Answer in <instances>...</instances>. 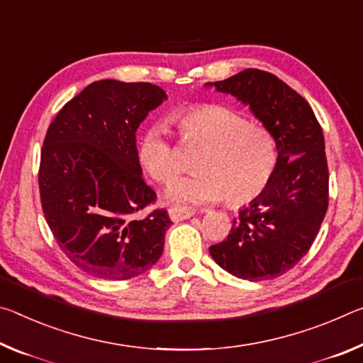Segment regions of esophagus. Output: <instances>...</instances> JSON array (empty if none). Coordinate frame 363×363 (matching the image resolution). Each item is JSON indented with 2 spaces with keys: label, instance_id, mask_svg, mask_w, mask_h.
Masks as SVG:
<instances>
[{
  "label": "esophagus",
  "instance_id": "34e87169",
  "mask_svg": "<svg viewBox=\"0 0 363 363\" xmlns=\"http://www.w3.org/2000/svg\"><path fill=\"white\" fill-rule=\"evenodd\" d=\"M196 213L194 209H191V207H185V206H170L169 209V216L174 222H180V220H186V218L193 217Z\"/></svg>",
  "mask_w": 363,
  "mask_h": 363
}]
</instances>
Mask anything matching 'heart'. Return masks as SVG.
<instances>
[{
	"label": "heart",
	"mask_w": 363,
	"mask_h": 363,
	"mask_svg": "<svg viewBox=\"0 0 363 363\" xmlns=\"http://www.w3.org/2000/svg\"><path fill=\"white\" fill-rule=\"evenodd\" d=\"M172 122L182 140L201 145L193 160L194 174L177 178L169 186L172 201L204 204L225 198L230 206H242L269 186L277 167V150L267 128L218 104L189 106L175 112ZM136 157L159 183L170 182L178 172L174 150L160 125L143 130Z\"/></svg>",
	"instance_id": "obj_1"
}]
</instances>
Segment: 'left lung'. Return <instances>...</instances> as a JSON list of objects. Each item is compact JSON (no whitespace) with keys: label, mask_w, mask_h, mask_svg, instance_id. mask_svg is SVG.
Masks as SVG:
<instances>
[{"label":"left lung","mask_w":363,"mask_h":363,"mask_svg":"<svg viewBox=\"0 0 363 363\" xmlns=\"http://www.w3.org/2000/svg\"><path fill=\"white\" fill-rule=\"evenodd\" d=\"M249 106L277 143L269 186L233 220L227 240L209 247L212 259L249 281L286 273L311 249L328 209V164L322 127L307 101L277 75L246 69L206 83Z\"/></svg>","instance_id":"8db88e82"}]
</instances>
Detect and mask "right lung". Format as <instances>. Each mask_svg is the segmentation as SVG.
Segmentation results:
<instances>
[{"label": "right lung", "mask_w": 363, "mask_h": 363, "mask_svg": "<svg viewBox=\"0 0 363 363\" xmlns=\"http://www.w3.org/2000/svg\"><path fill=\"white\" fill-rule=\"evenodd\" d=\"M167 94L157 85L93 82L57 112L48 128L38 172L41 207L62 252L88 275L128 280L157 262L165 209L141 177L136 128Z\"/></svg>", "instance_id": "right-lung-1"}]
</instances>
